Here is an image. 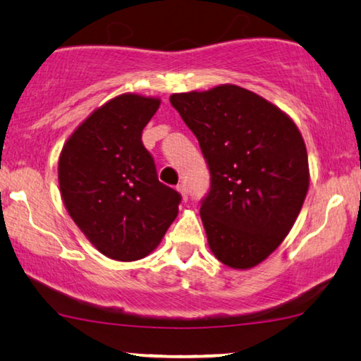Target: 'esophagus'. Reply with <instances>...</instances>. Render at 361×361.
<instances>
[{"label":"esophagus","mask_w":361,"mask_h":361,"mask_svg":"<svg viewBox=\"0 0 361 361\" xmlns=\"http://www.w3.org/2000/svg\"><path fill=\"white\" fill-rule=\"evenodd\" d=\"M177 190H179L180 192V195H182V200H187V199H189V195H187V189H185V185L184 184H179V185H177Z\"/></svg>","instance_id":"obj_1"}]
</instances>
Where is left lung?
<instances>
[{
  "mask_svg": "<svg viewBox=\"0 0 361 361\" xmlns=\"http://www.w3.org/2000/svg\"><path fill=\"white\" fill-rule=\"evenodd\" d=\"M210 171L200 216L212 253L236 269L268 258L293 228L309 189L302 136L273 103L236 85L174 93Z\"/></svg>",
  "mask_w": 361,
  "mask_h": 361,
  "instance_id": "obj_1",
  "label": "left lung"
}]
</instances>
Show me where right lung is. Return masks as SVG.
Here are the masks:
<instances>
[{
	"instance_id": "obj_1",
	"label": "right lung",
	"mask_w": 361,
	"mask_h": 361,
	"mask_svg": "<svg viewBox=\"0 0 361 361\" xmlns=\"http://www.w3.org/2000/svg\"><path fill=\"white\" fill-rule=\"evenodd\" d=\"M157 98L121 95L93 111L66 142L59 185L68 214L111 259L151 253L176 220L180 194L157 179L142 130Z\"/></svg>"
}]
</instances>
